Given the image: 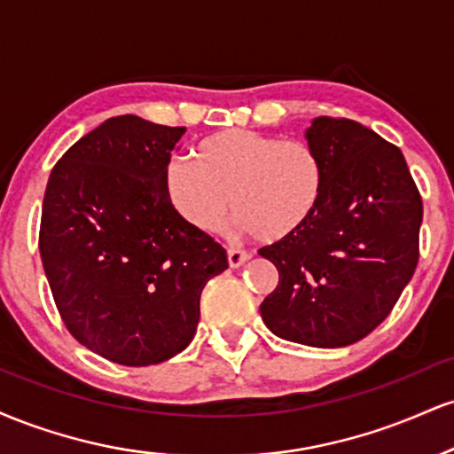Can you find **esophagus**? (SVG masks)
<instances>
[{
	"label": "esophagus",
	"mask_w": 454,
	"mask_h": 454,
	"mask_svg": "<svg viewBox=\"0 0 454 454\" xmlns=\"http://www.w3.org/2000/svg\"><path fill=\"white\" fill-rule=\"evenodd\" d=\"M247 258H249V254L243 252V249H239V247H231V249H228V264H231L232 269L241 267V264H243Z\"/></svg>",
	"instance_id": "esophagus-1"
}]
</instances>
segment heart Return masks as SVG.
Instances as JSON below:
<instances>
[{"mask_svg": "<svg viewBox=\"0 0 454 454\" xmlns=\"http://www.w3.org/2000/svg\"><path fill=\"white\" fill-rule=\"evenodd\" d=\"M194 160L175 158L166 190L202 232L222 231L228 213L262 243H279L311 220L325 192V164L305 140L228 128L202 138Z\"/></svg>", "mask_w": 454, "mask_h": 454, "instance_id": "obj_1", "label": "heart"}]
</instances>
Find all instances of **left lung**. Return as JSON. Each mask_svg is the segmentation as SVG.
<instances>
[{"label":"left lung","instance_id":"left-lung-1","mask_svg":"<svg viewBox=\"0 0 454 454\" xmlns=\"http://www.w3.org/2000/svg\"><path fill=\"white\" fill-rule=\"evenodd\" d=\"M305 138L325 192L299 232L260 249L279 273L260 314L281 340L341 348L369 335L414 275L423 200L403 153L373 129L316 117Z\"/></svg>","mask_w":454,"mask_h":454}]
</instances>
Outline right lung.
Here are the masks:
<instances>
[{
    "instance_id": "add662e5",
    "label": "right lung",
    "mask_w": 454,
    "mask_h": 454,
    "mask_svg": "<svg viewBox=\"0 0 454 454\" xmlns=\"http://www.w3.org/2000/svg\"><path fill=\"white\" fill-rule=\"evenodd\" d=\"M185 128L111 117L51 170L40 256L72 337L108 361L145 367L190 346L207 281L226 249L170 202L166 168Z\"/></svg>"
}]
</instances>
